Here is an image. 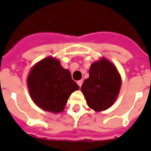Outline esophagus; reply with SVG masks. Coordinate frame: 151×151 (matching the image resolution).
<instances>
[{
    "label": "esophagus",
    "instance_id": "34e87169",
    "mask_svg": "<svg viewBox=\"0 0 151 151\" xmlns=\"http://www.w3.org/2000/svg\"><path fill=\"white\" fill-rule=\"evenodd\" d=\"M77 83H78V86L81 88V85H82L83 81H82V80H80V81H77Z\"/></svg>",
    "mask_w": 151,
    "mask_h": 151
}]
</instances>
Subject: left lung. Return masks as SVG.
<instances>
[{
	"instance_id": "1",
	"label": "left lung",
	"mask_w": 151,
	"mask_h": 151,
	"mask_svg": "<svg viewBox=\"0 0 151 151\" xmlns=\"http://www.w3.org/2000/svg\"><path fill=\"white\" fill-rule=\"evenodd\" d=\"M122 79L117 68L107 59L92 64L89 78L81 88L88 106L96 111L106 110L117 99Z\"/></svg>"
}]
</instances>
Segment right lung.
I'll return each instance as SVG.
<instances>
[{
    "instance_id": "obj_1",
    "label": "right lung",
    "mask_w": 151,
    "mask_h": 151,
    "mask_svg": "<svg viewBox=\"0 0 151 151\" xmlns=\"http://www.w3.org/2000/svg\"><path fill=\"white\" fill-rule=\"evenodd\" d=\"M29 95L41 109L52 113L63 111L71 93L79 89L68 70L58 59L48 57L32 68L27 79Z\"/></svg>"
}]
</instances>
